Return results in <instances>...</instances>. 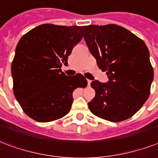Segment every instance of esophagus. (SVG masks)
Returning <instances> with one entry per match:
<instances>
[{
  "label": "esophagus",
  "mask_w": 158,
  "mask_h": 158,
  "mask_svg": "<svg viewBox=\"0 0 158 158\" xmlns=\"http://www.w3.org/2000/svg\"><path fill=\"white\" fill-rule=\"evenodd\" d=\"M90 82H91V81L89 80V79H87V85H90Z\"/></svg>",
  "instance_id": "obj_1"
}]
</instances>
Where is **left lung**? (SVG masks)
<instances>
[{
  "mask_svg": "<svg viewBox=\"0 0 158 158\" xmlns=\"http://www.w3.org/2000/svg\"><path fill=\"white\" fill-rule=\"evenodd\" d=\"M84 40L107 82L90 83L96 96L88 103L91 113L119 122L130 118L148 100L153 69L145 43L117 24L84 27Z\"/></svg>",
  "mask_w": 158,
  "mask_h": 158,
  "instance_id": "8db88e82",
  "label": "left lung"
}]
</instances>
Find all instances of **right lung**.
<instances>
[{"instance_id": "right-lung-1", "label": "right lung", "mask_w": 158, "mask_h": 158, "mask_svg": "<svg viewBox=\"0 0 158 158\" xmlns=\"http://www.w3.org/2000/svg\"><path fill=\"white\" fill-rule=\"evenodd\" d=\"M84 26L44 24L19 40L11 64L13 90L24 113L39 122H50L70 111L76 88L85 87L81 74L67 76L72 50L83 37Z\"/></svg>"}]
</instances>
